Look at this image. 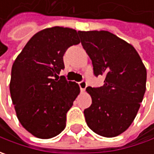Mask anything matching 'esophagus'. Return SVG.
Wrapping results in <instances>:
<instances>
[{
	"label": "esophagus",
	"instance_id": "esophagus-1",
	"mask_svg": "<svg viewBox=\"0 0 154 154\" xmlns=\"http://www.w3.org/2000/svg\"><path fill=\"white\" fill-rule=\"evenodd\" d=\"M79 86H80V88L81 91H85L87 86V84H86V80H81L79 82Z\"/></svg>",
	"mask_w": 154,
	"mask_h": 154
}]
</instances>
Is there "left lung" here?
<instances>
[{
    "label": "left lung",
    "mask_w": 154,
    "mask_h": 154,
    "mask_svg": "<svg viewBox=\"0 0 154 154\" xmlns=\"http://www.w3.org/2000/svg\"><path fill=\"white\" fill-rule=\"evenodd\" d=\"M96 77L103 86L86 87L92 104L84 110L88 127L104 137H115L131 125L146 92V70L133 46L106 31L78 32Z\"/></svg>",
    "instance_id": "obj_1"
}]
</instances>
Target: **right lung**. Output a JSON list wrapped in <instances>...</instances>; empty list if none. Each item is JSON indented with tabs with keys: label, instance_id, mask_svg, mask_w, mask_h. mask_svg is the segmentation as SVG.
<instances>
[{
	"label": "right lung",
	"instance_id": "1",
	"mask_svg": "<svg viewBox=\"0 0 154 154\" xmlns=\"http://www.w3.org/2000/svg\"><path fill=\"white\" fill-rule=\"evenodd\" d=\"M78 32L55 26L36 33L13 64L10 93L17 117L28 132L50 139L66 127V115L80 93L79 85L64 76L63 56L80 44Z\"/></svg>",
	"mask_w": 154,
	"mask_h": 154
}]
</instances>
